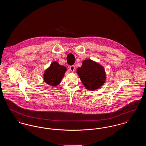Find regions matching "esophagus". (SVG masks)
I'll return each instance as SVG.
<instances>
[{"label": "esophagus", "instance_id": "34e87169", "mask_svg": "<svg viewBox=\"0 0 146 146\" xmlns=\"http://www.w3.org/2000/svg\"><path fill=\"white\" fill-rule=\"evenodd\" d=\"M70 70L73 73V72H74V70H75V66H70Z\"/></svg>", "mask_w": 146, "mask_h": 146}]
</instances>
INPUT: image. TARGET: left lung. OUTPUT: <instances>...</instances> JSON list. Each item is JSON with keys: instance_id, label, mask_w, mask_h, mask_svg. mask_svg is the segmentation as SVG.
<instances>
[{"instance_id": "left-lung-1", "label": "left lung", "mask_w": 146, "mask_h": 146, "mask_svg": "<svg viewBox=\"0 0 146 146\" xmlns=\"http://www.w3.org/2000/svg\"><path fill=\"white\" fill-rule=\"evenodd\" d=\"M76 73L89 90H95L101 88L106 80L104 67L90 59L84 60L82 66L77 68Z\"/></svg>"}]
</instances>
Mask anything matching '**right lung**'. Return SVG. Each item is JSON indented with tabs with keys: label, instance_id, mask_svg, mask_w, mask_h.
I'll use <instances>...</instances> for the list:
<instances>
[{
	"label": "right lung",
	"instance_id": "obj_1",
	"mask_svg": "<svg viewBox=\"0 0 146 146\" xmlns=\"http://www.w3.org/2000/svg\"><path fill=\"white\" fill-rule=\"evenodd\" d=\"M67 70L65 66H61L56 61L51 63L44 73V82L52 86H56L61 83Z\"/></svg>",
	"mask_w": 146,
	"mask_h": 146
}]
</instances>
